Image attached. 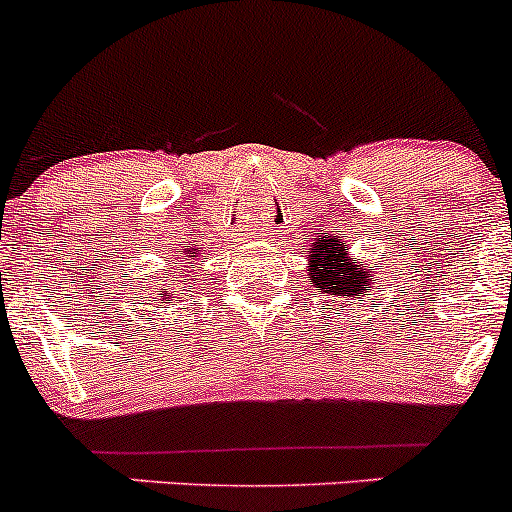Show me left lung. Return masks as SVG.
<instances>
[{"label": "left lung", "instance_id": "1", "mask_svg": "<svg viewBox=\"0 0 512 512\" xmlns=\"http://www.w3.org/2000/svg\"><path fill=\"white\" fill-rule=\"evenodd\" d=\"M312 282L314 285H337V292L344 297H356L361 302L366 292H371L376 285V275L369 270L366 262H359L356 257H349L347 242H339L337 237L319 240L317 255L312 262Z\"/></svg>", "mask_w": 512, "mask_h": 512}]
</instances>
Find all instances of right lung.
Segmentation results:
<instances>
[{
	"label": "right lung",
	"instance_id": "add662e5",
	"mask_svg": "<svg viewBox=\"0 0 512 512\" xmlns=\"http://www.w3.org/2000/svg\"><path fill=\"white\" fill-rule=\"evenodd\" d=\"M153 302H160V304H165V307H168V304L173 302V294H170V292H165L163 297H160V299H158V297H153Z\"/></svg>",
	"mask_w": 512,
	"mask_h": 512
}]
</instances>
